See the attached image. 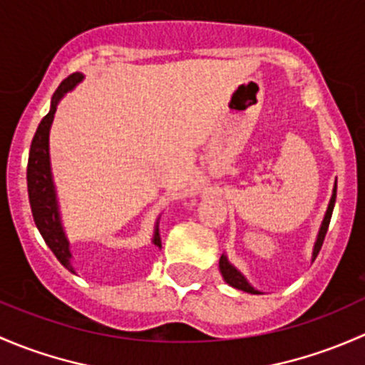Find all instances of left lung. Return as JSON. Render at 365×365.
<instances>
[{
	"label": "left lung",
	"mask_w": 365,
	"mask_h": 365,
	"mask_svg": "<svg viewBox=\"0 0 365 365\" xmlns=\"http://www.w3.org/2000/svg\"><path fill=\"white\" fill-rule=\"evenodd\" d=\"M336 191H337V184H336V186H334L332 198H330L329 209H327L325 217H323V223H322V228H320V234H318L317 244H314V250H313V260H314V258H317V255L320 253L322 244H323V240H325V235H327V230H329V223H330V217H332L334 204H336ZM220 270H221V274H223V279L227 281V283L230 284V287L237 288V290L247 292V294H260V292L255 290V288L251 287L250 283H247L246 277H244L242 274H240L239 270L235 269V267L232 265L230 262L227 260V257H221V258H220Z\"/></svg>",
	"instance_id": "8db88e82"
}]
</instances>
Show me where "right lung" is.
<instances>
[{"mask_svg":"<svg viewBox=\"0 0 365 365\" xmlns=\"http://www.w3.org/2000/svg\"><path fill=\"white\" fill-rule=\"evenodd\" d=\"M82 81V73L75 71L70 77L59 84L56 93L52 95L51 110L45 118L40 121L36 133L33 137L31 149H29L28 158V195H29V205H31L33 220H35L36 228L40 230L42 237L52 253L56 255L63 267L75 272L71 267V253L68 247V240L65 237L63 232L61 221H59L58 212V202H56V191L54 184H52L51 175V163H48V130H51L52 119H54L56 107L58 101L63 98L66 91H70L75 84ZM153 242L161 247V237H160V225H156L155 239Z\"/></svg>","mask_w":365,"mask_h":365,"instance_id":"add662e5","label":"right lung"}]
</instances>
